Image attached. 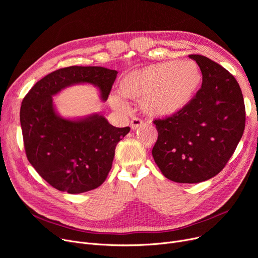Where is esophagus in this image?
Listing matches in <instances>:
<instances>
[{"mask_svg": "<svg viewBox=\"0 0 258 258\" xmlns=\"http://www.w3.org/2000/svg\"><path fill=\"white\" fill-rule=\"evenodd\" d=\"M143 124V121L141 120V119H139V118H133L132 119V121H131V128L132 130H137L138 127H140L141 125Z\"/></svg>", "mask_w": 258, "mask_h": 258, "instance_id": "34e87169", "label": "esophagus"}]
</instances>
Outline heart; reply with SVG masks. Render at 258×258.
<instances>
[{
    "mask_svg": "<svg viewBox=\"0 0 258 258\" xmlns=\"http://www.w3.org/2000/svg\"><path fill=\"white\" fill-rule=\"evenodd\" d=\"M202 84L199 67L189 60L154 63L135 70L121 78V97L141 101L142 110L151 116L168 117L179 113L192 100ZM116 110L125 102L117 95L110 98Z\"/></svg>",
    "mask_w": 258,
    "mask_h": 258,
    "instance_id": "b5f03b06",
    "label": "heart"
}]
</instances>
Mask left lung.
Instances as JSON below:
<instances>
[{"label": "left lung", "mask_w": 258, "mask_h": 258, "mask_svg": "<svg viewBox=\"0 0 258 258\" xmlns=\"http://www.w3.org/2000/svg\"><path fill=\"white\" fill-rule=\"evenodd\" d=\"M203 83L182 111L156 119V164L168 180L200 183L218 174L233 155L245 130L246 110L232 74L206 56L191 54Z\"/></svg>", "instance_id": "8db88e82"}]
</instances>
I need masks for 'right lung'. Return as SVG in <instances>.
Masks as SVG:
<instances>
[{"label": "right lung", "mask_w": 258, "mask_h": 258, "mask_svg": "<svg viewBox=\"0 0 258 258\" xmlns=\"http://www.w3.org/2000/svg\"><path fill=\"white\" fill-rule=\"evenodd\" d=\"M117 74L103 67L62 68L37 81L23 99L20 120L27 159L57 190L75 195L100 186L112 168L117 143L131 128L115 127L99 114L62 118L52 96L73 85L90 84L105 101Z\"/></svg>", "instance_id": "right-lung-1"}]
</instances>
